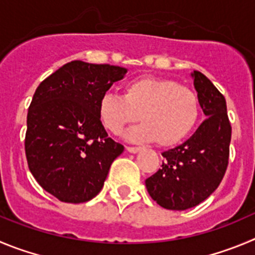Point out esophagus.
Masks as SVG:
<instances>
[{
  "label": "esophagus",
  "mask_w": 255,
  "mask_h": 255,
  "mask_svg": "<svg viewBox=\"0 0 255 255\" xmlns=\"http://www.w3.org/2000/svg\"><path fill=\"white\" fill-rule=\"evenodd\" d=\"M127 148L128 152H130V153H137V152L141 149V147H132V146H127L126 147Z\"/></svg>",
  "instance_id": "34e87169"
}]
</instances>
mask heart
Wrapping results in <instances>:
<instances>
[{
  "mask_svg": "<svg viewBox=\"0 0 255 255\" xmlns=\"http://www.w3.org/2000/svg\"><path fill=\"white\" fill-rule=\"evenodd\" d=\"M98 116L104 127L120 134L137 121L139 127L127 133L134 142H153L161 147L177 144L196 126L200 101L196 93L172 79L143 77L128 82L123 97L106 93L98 103Z\"/></svg>",
  "mask_w": 255,
  "mask_h": 255,
  "instance_id": "heart-1",
  "label": "heart"
}]
</instances>
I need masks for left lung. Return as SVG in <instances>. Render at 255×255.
I'll list each match as a JSON object with an SVG mask.
<instances>
[{"label": "left lung", "instance_id": "left-lung-1", "mask_svg": "<svg viewBox=\"0 0 255 255\" xmlns=\"http://www.w3.org/2000/svg\"><path fill=\"white\" fill-rule=\"evenodd\" d=\"M191 75L208 118L186 142L163 152L162 168L146 180L149 196L168 210L203 203L218 189L229 163L232 126L224 95L203 73Z\"/></svg>", "mask_w": 255, "mask_h": 255}]
</instances>
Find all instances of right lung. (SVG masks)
<instances>
[{
  "label": "right lung",
  "mask_w": 255,
  "mask_h": 255,
  "mask_svg": "<svg viewBox=\"0 0 255 255\" xmlns=\"http://www.w3.org/2000/svg\"><path fill=\"white\" fill-rule=\"evenodd\" d=\"M126 73L121 66L74 60L42 80L32 97L25 135L28 170L63 203L97 196L125 149L108 137L98 103Z\"/></svg>",
  "instance_id": "add662e5"
}]
</instances>
